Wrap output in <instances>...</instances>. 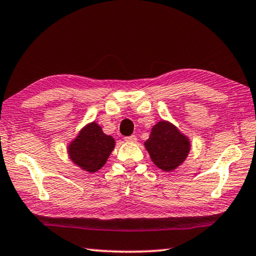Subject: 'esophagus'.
Here are the masks:
<instances>
[{
  "mask_svg": "<svg viewBox=\"0 0 256 256\" xmlns=\"http://www.w3.org/2000/svg\"><path fill=\"white\" fill-rule=\"evenodd\" d=\"M125 141H128V142H134V141H136V136H125Z\"/></svg>",
  "mask_w": 256,
  "mask_h": 256,
  "instance_id": "1",
  "label": "esophagus"
}]
</instances>
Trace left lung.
<instances>
[{
    "instance_id": "1",
    "label": "left lung",
    "mask_w": 256,
    "mask_h": 256,
    "mask_svg": "<svg viewBox=\"0 0 256 256\" xmlns=\"http://www.w3.org/2000/svg\"><path fill=\"white\" fill-rule=\"evenodd\" d=\"M144 147L157 168L170 172L186 160L190 141L172 123L160 120L152 128Z\"/></svg>"
}]
</instances>
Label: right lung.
Segmentation results:
<instances>
[{
	"instance_id": "add662e5",
	"label": "right lung",
	"mask_w": 256,
	"mask_h": 256,
	"mask_svg": "<svg viewBox=\"0 0 256 256\" xmlns=\"http://www.w3.org/2000/svg\"><path fill=\"white\" fill-rule=\"evenodd\" d=\"M115 147L112 136L104 134L96 122L80 130L68 147L70 160L86 172H96L106 163Z\"/></svg>"
}]
</instances>
